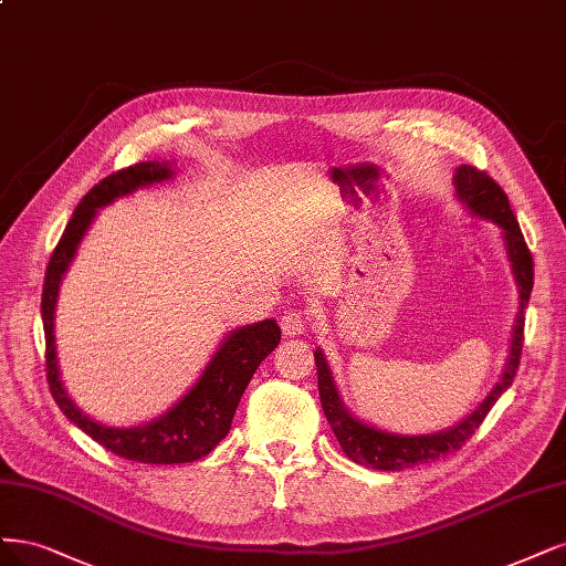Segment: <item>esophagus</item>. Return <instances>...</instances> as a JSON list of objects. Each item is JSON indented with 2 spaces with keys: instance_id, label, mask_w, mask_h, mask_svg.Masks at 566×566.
<instances>
[{
  "instance_id": "1",
  "label": "esophagus",
  "mask_w": 566,
  "mask_h": 566,
  "mask_svg": "<svg viewBox=\"0 0 566 566\" xmlns=\"http://www.w3.org/2000/svg\"><path fill=\"white\" fill-rule=\"evenodd\" d=\"M306 325L308 323H306L304 314H300V311H287V314L281 316V329H283V335H287V337L304 335Z\"/></svg>"
}]
</instances>
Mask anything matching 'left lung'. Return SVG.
Listing matches in <instances>:
<instances>
[{"mask_svg":"<svg viewBox=\"0 0 566 566\" xmlns=\"http://www.w3.org/2000/svg\"><path fill=\"white\" fill-rule=\"evenodd\" d=\"M454 185H457V197L469 206L475 216L484 220H494L503 229V239L505 248H509V258L513 262L515 271V281L520 287V314L517 323L513 327V344H511V356L509 363H505L503 377L494 386V391L486 396V400L475 409L471 417H465L459 426L450 428V431L433 433V436H396V433H384L377 431V428L367 426L358 419L350 417L333 381V373L325 363V356L321 350H316V369H318V394H321V405L323 412L327 417V423L333 426V431L339 440L342 452L360 465H367V469H377V471H402L409 469V465H419L442 459L447 454L459 452L465 444L484 417L490 415L492 405L499 400V396L509 388L517 375L520 367V356H522V342H524V306L530 302L532 287H534V260L532 252L527 248V241H524L520 224L511 210V201L505 197V191L492 180L490 175L475 166H461L454 175Z\"/></svg>","mask_w":566,"mask_h":566,"instance_id":"1","label":"left lung"}]
</instances>
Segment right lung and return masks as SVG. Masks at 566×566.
I'll return each mask as SVG.
<instances>
[{
	"label": "right lung",
	"mask_w": 566,
	"mask_h": 566,
	"mask_svg": "<svg viewBox=\"0 0 566 566\" xmlns=\"http://www.w3.org/2000/svg\"><path fill=\"white\" fill-rule=\"evenodd\" d=\"M170 175L172 170L166 161H143L116 170L97 182L72 212V220L67 222L49 260L42 290L46 379L53 400L63 409V415L80 426L97 444H103L105 450L116 457L138 463H191L216 450L229 433L233 412H237L239 400L252 375H255V369L281 342V327L276 321H260L231 333L203 369L197 386L178 405L168 409L164 417L138 428H109L97 423L67 398L61 377H57L53 339V311L63 274L74 258L76 245L84 239V231L95 218L97 208L112 203L114 199L138 187L161 182L170 178Z\"/></svg>",
	"instance_id": "1"
}]
</instances>
